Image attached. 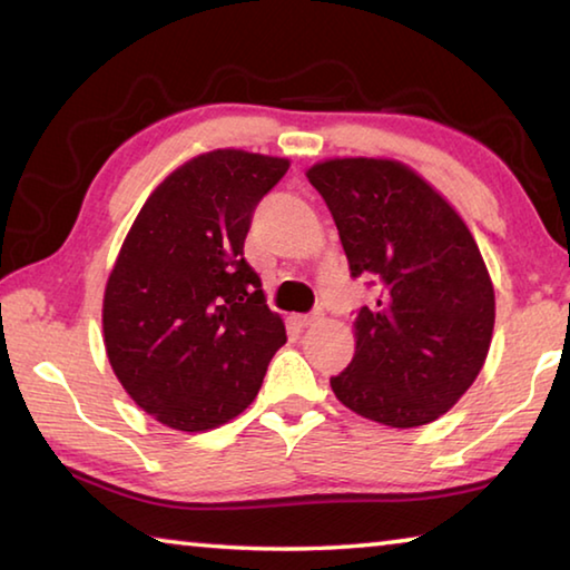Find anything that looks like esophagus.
<instances>
[{
    "instance_id": "obj_1",
    "label": "esophagus",
    "mask_w": 570,
    "mask_h": 570,
    "mask_svg": "<svg viewBox=\"0 0 570 570\" xmlns=\"http://www.w3.org/2000/svg\"><path fill=\"white\" fill-rule=\"evenodd\" d=\"M316 322H322V314H320V312L296 316V324H298V326H312V324H316Z\"/></svg>"
}]
</instances>
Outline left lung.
I'll return each instance as SVG.
<instances>
[{"label":"left lung","instance_id":"8db88e82","mask_svg":"<svg viewBox=\"0 0 570 570\" xmlns=\"http://www.w3.org/2000/svg\"><path fill=\"white\" fill-rule=\"evenodd\" d=\"M340 230L352 276L380 296L354 322V356L330 380L344 407L387 428H420L458 404L485 364L495 292L448 198L390 158H330L306 170Z\"/></svg>","mask_w":570,"mask_h":570}]
</instances>
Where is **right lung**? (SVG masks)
<instances>
[{"mask_svg": "<svg viewBox=\"0 0 570 570\" xmlns=\"http://www.w3.org/2000/svg\"><path fill=\"white\" fill-rule=\"evenodd\" d=\"M286 158L210 150L176 168L142 204L102 298L115 377L142 412L180 432L238 417L286 342L244 240Z\"/></svg>", "mask_w": 570, "mask_h": 570, "instance_id": "obj_1", "label": "right lung"}]
</instances>
